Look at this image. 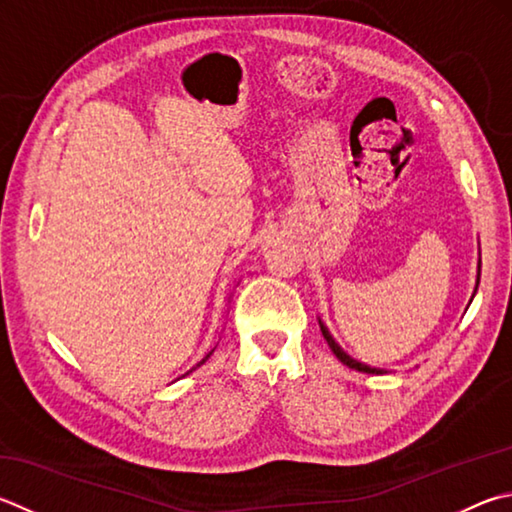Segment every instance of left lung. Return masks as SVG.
Segmentation results:
<instances>
[{
    "label": "left lung",
    "instance_id": "8db88e82",
    "mask_svg": "<svg viewBox=\"0 0 512 512\" xmlns=\"http://www.w3.org/2000/svg\"><path fill=\"white\" fill-rule=\"evenodd\" d=\"M320 329H322V336H324V340L329 342V347H331V351L336 353V358L342 362V365H347V367H351V369H356V371H365V374H383V371L380 369H376V367H367V365H362V362H358V360H353L351 356H347L345 351H342L340 347H338V342L331 338V333L327 331V327H324V324L320 322Z\"/></svg>",
    "mask_w": 512,
    "mask_h": 512
}]
</instances>
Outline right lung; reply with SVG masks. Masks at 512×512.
Masks as SVG:
<instances>
[{"mask_svg":"<svg viewBox=\"0 0 512 512\" xmlns=\"http://www.w3.org/2000/svg\"><path fill=\"white\" fill-rule=\"evenodd\" d=\"M210 356H212V351H210V353H208V356H206V358H203V360H201V362H199V365H197V367H201V365H203V362H206V360H208V358H210ZM197 367H192V369H197ZM192 369H190V371H192ZM190 371H188V374H190Z\"/></svg>","mask_w":512,"mask_h":512,"instance_id":"add662e5","label":"right lung"}]
</instances>
